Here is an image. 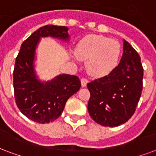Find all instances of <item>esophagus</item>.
Returning a JSON list of instances; mask_svg holds the SVG:
<instances>
[{
    "instance_id": "obj_1",
    "label": "esophagus",
    "mask_w": 156,
    "mask_h": 156,
    "mask_svg": "<svg viewBox=\"0 0 156 156\" xmlns=\"http://www.w3.org/2000/svg\"><path fill=\"white\" fill-rule=\"evenodd\" d=\"M80 81H81V86H82V87H86L87 83H88V80L86 79V78H82V79L80 80Z\"/></svg>"
}]
</instances>
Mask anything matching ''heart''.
Returning <instances> with one entry per match:
<instances>
[{
  "label": "heart",
  "instance_id": "1",
  "mask_svg": "<svg viewBox=\"0 0 156 156\" xmlns=\"http://www.w3.org/2000/svg\"><path fill=\"white\" fill-rule=\"evenodd\" d=\"M76 55L80 61H87V70L95 77H103L118 66L120 45L114 39L101 35H87L78 43Z\"/></svg>",
  "mask_w": 156,
  "mask_h": 156
}]
</instances>
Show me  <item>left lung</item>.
Here are the masks:
<instances>
[{
  "mask_svg": "<svg viewBox=\"0 0 156 156\" xmlns=\"http://www.w3.org/2000/svg\"><path fill=\"white\" fill-rule=\"evenodd\" d=\"M119 65L108 76L87 84L90 93L88 111L96 123L115 127L130 119L143 87V67L135 49L124 40Z\"/></svg>",
  "mask_w": 156,
  "mask_h": 156,
  "instance_id": "obj_1",
  "label": "left lung"
}]
</instances>
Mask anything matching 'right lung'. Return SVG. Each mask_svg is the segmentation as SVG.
<instances>
[{
    "label": "right lung",
    "mask_w": 156,
    "mask_h": 156,
    "mask_svg": "<svg viewBox=\"0 0 156 156\" xmlns=\"http://www.w3.org/2000/svg\"><path fill=\"white\" fill-rule=\"evenodd\" d=\"M69 41L68 27L47 25L32 33L20 46L13 72L15 99L20 112L37 123L56 120L64 110L67 100L80 88L76 76L59 75L41 82L35 70L36 46L41 37Z\"/></svg>",
    "instance_id": "add662e5"
}]
</instances>
